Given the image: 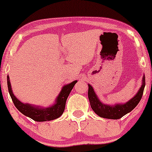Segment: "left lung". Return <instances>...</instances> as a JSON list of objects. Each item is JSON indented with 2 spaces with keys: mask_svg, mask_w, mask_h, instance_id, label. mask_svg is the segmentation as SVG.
<instances>
[{
  "mask_svg": "<svg viewBox=\"0 0 152 152\" xmlns=\"http://www.w3.org/2000/svg\"><path fill=\"white\" fill-rule=\"evenodd\" d=\"M145 85V78H142V85L139 92L132 100L126 103L125 104H116V106H109L103 104L99 100L94 89L90 84H88V98L91 103L92 110L99 116L106 119H118L123 117L126 114L131 112L139 103L143 95Z\"/></svg>",
  "mask_w": 152,
  "mask_h": 152,
  "instance_id": "8db88e82",
  "label": "left lung"
}]
</instances>
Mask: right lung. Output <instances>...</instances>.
Listing matches in <instances>:
<instances>
[{"mask_svg":"<svg viewBox=\"0 0 152 152\" xmlns=\"http://www.w3.org/2000/svg\"><path fill=\"white\" fill-rule=\"evenodd\" d=\"M77 83V80H75L72 83L64 86L61 93L57 97L56 103L54 106L49 108H38L36 107H32L28 103H23L19 100H17L11 90L10 80L7 76V87L8 91L10 93L11 99L17 109L23 115L31 118L32 119L37 122H45L53 120L62 115L65 108V103L67 98L70 94V92L74 88L75 84Z\"/></svg>","mask_w":152,"mask_h":152,"instance_id":"1","label":"right lung"}]
</instances>
